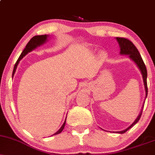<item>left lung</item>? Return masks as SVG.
<instances>
[{"instance_id":"8db88e82","label":"left lung","mask_w":155,"mask_h":155,"mask_svg":"<svg viewBox=\"0 0 155 155\" xmlns=\"http://www.w3.org/2000/svg\"><path fill=\"white\" fill-rule=\"evenodd\" d=\"M117 41L119 42V44H120V54H129L130 58L132 59L135 63H136V65H138V67L139 68V69L141 71L142 75H143V82H144V86H145V90H146V97L147 96V92H148V87H147V68H146V65L144 63H143V59H142L141 56H140L139 51H138L137 48L136 47V46L133 44V42L131 41H130L129 39L126 38H122V37H117ZM142 111L143 109L141 110L140 111L139 116L138 117V118L136 119V121H135L129 127H127V129L124 130L122 131H120V132H117L119 133H124L127 132L129 129H130L133 126H134L137 122H138V120H140V117H141L142 114Z\"/></svg>"}]
</instances>
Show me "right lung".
<instances>
[{
  "label": "right lung",
  "instance_id": "add662e5",
  "mask_svg": "<svg viewBox=\"0 0 155 155\" xmlns=\"http://www.w3.org/2000/svg\"><path fill=\"white\" fill-rule=\"evenodd\" d=\"M47 37L48 35H35V36H33V38H32L31 40L29 41V42H28V44H27L24 50L22 51V54H20V56H19V58H18V60H17V61L16 62L15 65V67H14V70H13V73H12V77H13L14 74H15V71H16V68H17V65H18L19 62L21 60H22V58H23V57H25V55L28 54V52H30V51H31L33 49H34L36 48L37 47H38V46L41 45V44H43L44 42L47 41ZM65 122H66V120H65V122H64L63 125H62V127H60V129L58 131V132H56L54 133V135H58L59 134L63 131V130L64 129V127H65Z\"/></svg>",
  "mask_w": 155,
  "mask_h": 155
}]
</instances>
